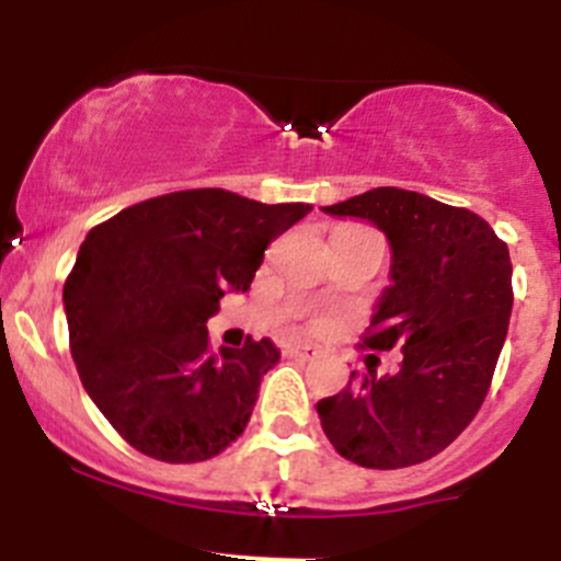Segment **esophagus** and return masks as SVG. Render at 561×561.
Returning <instances> with one entry per match:
<instances>
[{
    "label": "esophagus",
    "mask_w": 561,
    "mask_h": 561,
    "mask_svg": "<svg viewBox=\"0 0 561 561\" xmlns=\"http://www.w3.org/2000/svg\"><path fill=\"white\" fill-rule=\"evenodd\" d=\"M285 354L287 357H296V359H312L316 357V348H312V345H290Z\"/></svg>",
    "instance_id": "34e87169"
}]
</instances>
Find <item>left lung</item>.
Returning a JSON list of instances; mask_svg holds the SVG:
<instances>
[{"mask_svg":"<svg viewBox=\"0 0 561 561\" xmlns=\"http://www.w3.org/2000/svg\"><path fill=\"white\" fill-rule=\"evenodd\" d=\"M323 213L365 218L390 240V287L363 348L404 354L399 374H352L318 401L323 434L363 468L426 462L484 404L512 316L510 249L470 209L401 187H374Z\"/></svg>","mask_w":561,"mask_h":561,"instance_id":"8db88e82","label":"left lung"}]
</instances>
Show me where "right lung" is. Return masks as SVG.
I'll list each match as a JSON object with an SVG mask.
<instances>
[{
	"mask_svg": "<svg viewBox=\"0 0 561 561\" xmlns=\"http://www.w3.org/2000/svg\"><path fill=\"white\" fill-rule=\"evenodd\" d=\"M310 204H263L221 187L146 198L88 232L62 285L68 345L110 426L160 462H204L243 434L268 337L213 352L207 318L249 290L271 240Z\"/></svg>",
	"mask_w": 561,
	"mask_h": 561,
	"instance_id": "1",
	"label": "right lung"
}]
</instances>
